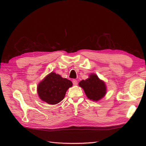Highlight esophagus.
<instances>
[{
	"instance_id": "obj_1",
	"label": "esophagus",
	"mask_w": 146,
	"mask_h": 146,
	"mask_svg": "<svg viewBox=\"0 0 146 146\" xmlns=\"http://www.w3.org/2000/svg\"><path fill=\"white\" fill-rule=\"evenodd\" d=\"M72 83H73L74 85H77L78 84V82L76 80H72Z\"/></svg>"
}]
</instances>
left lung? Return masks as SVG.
Listing matches in <instances>:
<instances>
[{"label":"left lung","instance_id":"left-lung-1","mask_svg":"<svg viewBox=\"0 0 146 146\" xmlns=\"http://www.w3.org/2000/svg\"><path fill=\"white\" fill-rule=\"evenodd\" d=\"M79 86L84 90L88 98L92 100L98 101L106 94L105 83L96 74H91L89 78L79 82Z\"/></svg>","mask_w":146,"mask_h":146}]
</instances>
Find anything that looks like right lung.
Here are the masks:
<instances>
[{
	"instance_id": "obj_1",
	"label": "right lung",
	"mask_w": 146,
	"mask_h": 146,
	"mask_svg": "<svg viewBox=\"0 0 146 146\" xmlns=\"http://www.w3.org/2000/svg\"><path fill=\"white\" fill-rule=\"evenodd\" d=\"M72 86V83L69 80L51 72L39 83L38 93L42 100L47 104L55 105L64 99L66 91Z\"/></svg>"
}]
</instances>
